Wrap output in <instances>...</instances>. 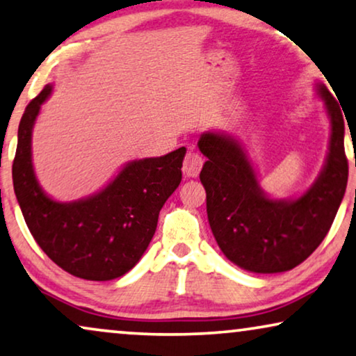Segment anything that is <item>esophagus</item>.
<instances>
[{"label":"esophagus","instance_id":"34e87169","mask_svg":"<svg viewBox=\"0 0 356 356\" xmlns=\"http://www.w3.org/2000/svg\"><path fill=\"white\" fill-rule=\"evenodd\" d=\"M203 165V158L195 151H188L186 154V159H184V165L182 170L187 177H197L200 174Z\"/></svg>","mask_w":356,"mask_h":356}]
</instances>
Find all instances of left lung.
<instances>
[{"instance_id": "1", "label": "left lung", "mask_w": 356, "mask_h": 356, "mask_svg": "<svg viewBox=\"0 0 356 356\" xmlns=\"http://www.w3.org/2000/svg\"><path fill=\"white\" fill-rule=\"evenodd\" d=\"M330 118L325 165L316 182L293 200L264 193L239 141L207 131L198 148L207 156L200 181L218 245L231 262L254 273H278L309 257L329 233L348 181L343 113L324 84H317Z\"/></svg>"}]
</instances>
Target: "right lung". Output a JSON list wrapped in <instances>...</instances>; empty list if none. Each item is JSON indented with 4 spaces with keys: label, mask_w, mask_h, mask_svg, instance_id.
Masks as SVG:
<instances>
[{
    "label": "right lung",
    "mask_w": 356,
    "mask_h": 356,
    "mask_svg": "<svg viewBox=\"0 0 356 356\" xmlns=\"http://www.w3.org/2000/svg\"><path fill=\"white\" fill-rule=\"evenodd\" d=\"M50 94L47 84L19 123L14 193L35 243L58 267L84 280H113L135 267L153 239L161 208L182 181L186 148L131 161L83 200L55 202L42 191L32 165V129Z\"/></svg>",
    "instance_id": "1"
}]
</instances>
